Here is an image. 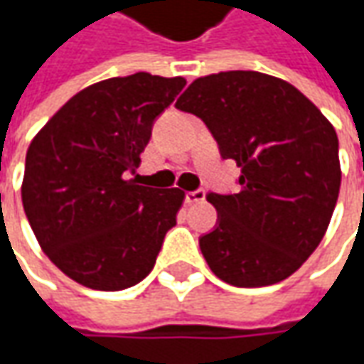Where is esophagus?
Segmentation results:
<instances>
[{
	"instance_id": "esophagus-1",
	"label": "esophagus",
	"mask_w": 364,
	"mask_h": 364,
	"mask_svg": "<svg viewBox=\"0 0 364 364\" xmlns=\"http://www.w3.org/2000/svg\"><path fill=\"white\" fill-rule=\"evenodd\" d=\"M204 196H206V192L203 188H196V190H190L184 194V200L188 204H194V203H203Z\"/></svg>"
}]
</instances>
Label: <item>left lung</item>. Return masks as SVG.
Here are the masks:
<instances>
[{"label":"left lung","instance_id":"8db88e82","mask_svg":"<svg viewBox=\"0 0 364 364\" xmlns=\"http://www.w3.org/2000/svg\"><path fill=\"white\" fill-rule=\"evenodd\" d=\"M204 121L239 192H208L215 229L198 239L208 267L235 287L289 277L314 253L338 200V137L320 109L282 78L229 70L196 78L176 101Z\"/></svg>","mask_w":364,"mask_h":364}]
</instances>
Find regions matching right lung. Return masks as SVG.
Returning a JSON list of instances; mask_svg holds the SVG:
<instances>
[{
    "mask_svg": "<svg viewBox=\"0 0 364 364\" xmlns=\"http://www.w3.org/2000/svg\"><path fill=\"white\" fill-rule=\"evenodd\" d=\"M184 85L149 73L101 80L75 95L28 147V223L50 261L80 286L119 291L154 269L184 192L139 186L129 174Z\"/></svg>",
    "mask_w": 364,
    "mask_h": 364,
    "instance_id": "right-lung-1",
    "label": "right lung"
}]
</instances>
